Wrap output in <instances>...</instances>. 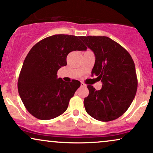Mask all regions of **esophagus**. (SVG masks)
<instances>
[{
	"mask_svg": "<svg viewBox=\"0 0 153 153\" xmlns=\"http://www.w3.org/2000/svg\"><path fill=\"white\" fill-rule=\"evenodd\" d=\"M80 86H81V87H85V86H86V85H85L84 82H80Z\"/></svg>",
	"mask_w": 153,
	"mask_h": 153,
	"instance_id": "1",
	"label": "esophagus"
}]
</instances>
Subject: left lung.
<instances>
[{"label":"left lung","mask_w":153,"mask_h":153,"mask_svg":"<svg viewBox=\"0 0 153 153\" xmlns=\"http://www.w3.org/2000/svg\"><path fill=\"white\" fill-rule=\"evenodd\" d=\"M94 52L96 61L91 74L102 82L101 90L87 85L85 111L101 122H109L124 114L134 100L137 89L134 62L124 47L107 36H80Z\"/></svg>","instance_id":"obj_1"}]
</instances>
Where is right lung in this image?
I'll list each match as a JSON object with an SVG mask.
<instances>
[{"label":"right lung","instance_id":"right-lung-1","mask_svg":"<svg viewBox=\"0 0 153 153\" xmlns=\"http://www.w3.org/2000/svg\"><path fill=\"white\" fill-rule=\"evenodd\" d=\"M86 49L79 36L67 34L48 36L31 49L19 74L18 91L31 115L49 120L65 111L80 82L73 80L68 83L57 78V71L67 65L70 52Z\"/></svg>","mask_w":153,"mask_h":153}]
</instances>
